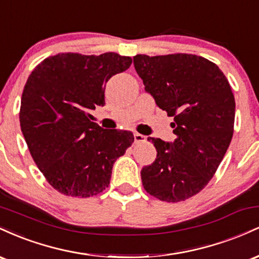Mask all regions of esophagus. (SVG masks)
Returning <instances> with one entry per match:
<instances>
[{
    "instance_id": "esophagus-1",
    "label": "esophagus",
    "mask_w": 259,
    "mask_h": 259,
    "mask_svg": "<svg viewBox=\"0 0 259 259\" xmlns=\"http://www.w3.org/2000/svg\"><path fill=\"white\" fill-rule=\"evenodd\" d=\"M134 141H135L136 144H141V142L146 141V136L142 135V134L135 133V134H134Z\"/></svg>"
}]
</instances>
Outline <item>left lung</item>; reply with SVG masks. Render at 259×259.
I'll use <instances>...</instances> for the list:
<instances>
[{
  "mask_svg": "<svg viewBox=\"0 0 259 259\" xmlns=\"http://www.w3.org/2000/svg\"><path fill=\"white\" fill-rule=\"evenodd\" d=\"M134 67L145 91L174 117L173 142L147 139L157 157L141 169L142 185L162 201H185L212 179L230 145L233 91L218 65L200 56L138 55Z\"/></svg>",
  "mask_w": 259,
  "mask_h": 259,
  "instance_id": "1",
  "label": "left lung"
}]
</instances>
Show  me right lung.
<instances>
[{
  "label": "right lung",
  "mask_w": 259,
  "mask_h": 259,
  "mask_svg": "<svg viewBox=\"0 0 259 259\" xmlns=\"http://www.w3.org/2000/svg\"><path fill=\"white\" fill-rule=\"evenodd\" d=\"M133 59L59 53L32 70L22 95L19 120L32 159L61 194L90 197L111 180L117 158L132 146V132L103 129L90 112L105 106V89Z\"/></svg>",
  "instance_id": "add662e5"
}]
</instances>
